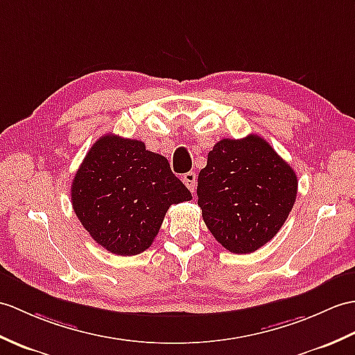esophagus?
<instances>
[{"instance_id":"34e87169","label":"esophagus","mask_w":355,"mask_h":355,"mask_svg":"<svg viewBox=\"0 0 355 355\" xmlns=\"http://www.w3.org/2000/svg\"><path fill=\"white\" fill-rule=\"evenodd\" d=\"M183 183L187 186L189 191L195 193V191H196V175H195L193 171L186 172V174L183 175Z\"/></svg>"}]
</instances>
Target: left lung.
I'll use <instances>...</instances> for the list:
<instances>
[{"instance_id":"1","label":"left lung","mask_w":355,"mask_h":355,"mask_svg":"<svg viewBox=\"0 0 355 355\" xmlns=\"http://www.w3.org/2000/svg\"><path fill=\"white\" fill-rule=\"evenodd\" d=\"M298 192L295 171L265 139H222L198 175V205L210 233L234 254L257 251L283 227Z\"/></svg>"}]
</instances>
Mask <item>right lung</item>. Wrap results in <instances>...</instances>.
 I'll return each mask as SVG.
<instances>
[{"label": "right lung", "mask_w": 355, "mask_h": 355, "mask_svg": "<svg viewBox=\"0 0 355 355\" xmlns=\"http://www.w3.org/2000/svg\"><path fill=\"white\" fill-rule=\"evenodd\" d=\"M191 200L166 157L116 135L96 140L71 186L77 218L98 245L116 255L150 248L171 205Z\"/></svg>", "instance_id": "add662e5"}]
</instances>
